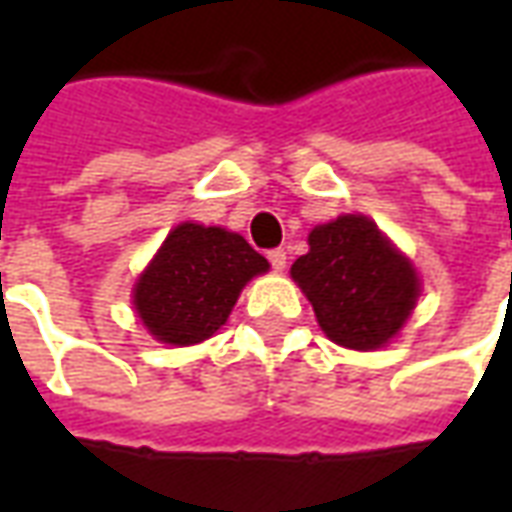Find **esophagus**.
Segmentation results:
<instances>
[{
	"instance_id": "34e87169",
	"label": "esophagus",
	"mask_w": 512,
	"mask_h": 512,
	"mask_svg": "<svg viewBox=\"0 0 512 512\" xmlns=\"http://www.w3.org/2000/svg\"><path fill=\"white\" fill-rule=\"evenodd\" d=\"M268 263L277 268V271H285V266H288V252L285 249H271L268 252Z\"/></svg>"
}]
</instances>
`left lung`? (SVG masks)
I'll return each mask as SVG.
<instances>
[{"mask_svg": "<svg viewBox=\"0 0 512 512\" xmlns=\"http://www.w3.org/2000/svg\"><path fill=\"white\" fill-rule=\"evenodd\" d=\"M310 252L290 277L310 299L332 343L376 351L395 337L419 299L417 268L362 213H343L310 233Z\"/></svg>", "mask_w": 512, "mask_h": 512, "instance_id": "obj_1", "label": "left lung"}]
</instances>
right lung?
Instances as JSON below:
<instances>
[{
    "mask_svg": "<svg viewBox=\"0 0 512 512\" xmlns=\"http://www.w3.org/2000/svg\"><path fill=\"white\" fill-rule=\"evenodd\" d=\"M266 271L244 235L183 222L136 279L134 310L158 343H202L230 318L246 282Z\"/></svg>",
    "mask_w": 512,
    "mask_h": 512,
    "instance_id": "1",
    "label": "right lung"
}]
</instances>
